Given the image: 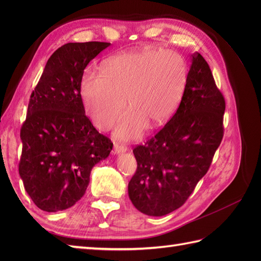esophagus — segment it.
Here are the masks:
<instances>
[{"label":"esophagus","mask_w":261,"mask_h":261,"mask_svg":"<svg viewBox=\"0 0 261 261\" xmlns=\"http://www.w3.org/2000/svg\"><path fill=\"white\" fill-rule=\"evenodd\" d=\"M127 150V148L123 145H119V143H114V149H113V152L115 154H119V153H123Z\"/></svg>","instance_id":"1"}]
</instances>
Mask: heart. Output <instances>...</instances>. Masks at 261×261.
<instances>
[{"label":"heart","instance_id":"b5f03b06","mask_svg":"<svg viewBox=\"0 0 261 261\" xmlns=\"http://www.w3.org/2000/svg\"><path fill=\"white\" fill-rule=\"evenodd\" d=\"M187 76V64L178 53L134 49L104 59L99 74L85 73L80 92L88 115L101 129L113 123L126 102L130 110L119 121L115 136L127 140L139 136L147 122L159 126L173 116Z\"/></svg>","mask_w":261,"mask_h":261}]
</instances>
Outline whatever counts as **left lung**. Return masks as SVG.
I'll use <instances>...</instances> for the list:
<instances>
[{
  "label": "left lung",
  "instance_id": "1",
  "mask_svg": "<svg viewBox=\"0 0 261 261\" xmlns=\"http://www.w3.org/2000/svg\"><path fill=\"white\" fill-rule=\"evenodd\" d=\"M176 113L134 154L138 167L127 186L141 213L163 216L179 208L207 173L223 138L225 101L201 54L192 55Z\"/></svg>",
  "mask_w": 261,
  "mask_h": 261
}]
</instances>
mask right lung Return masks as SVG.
Listing matches in <instances>:
<instances>
[{"label": "right lung", "mask_w": 261, "mask_h": 261, "mask_svg": "<svg viewBox=\"0 0 261 261\" xmlns=\"http://www.w3.org/2000/svg\"><path fill=\"white\" fill-rule=\"evenodd\" d=\"M109 42H69L58 48L28 105L21 126L19 174L28 195L46 212L69 208L84 196L92 168L113 143L85 115L80 84L92 59Z\"/></svg>", "instance_id": "obj_1"}]
</instances>
